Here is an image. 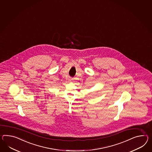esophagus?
<instances>
[{
  "label": "esophagus",
  "mask_w": 152,
  "mask_h": 152,
  "mask_svg": "<svg viewBox=\"0 0 152 152\" xmlns=\"http://www.w3.org/2000/svg\"><path fill=\"white\" fill-rule=\"evenodd\" d=\"M72 78H69V81H72Z\"/></svg>",
  "instance_id": "esophagus-1"
}]
</instances>
